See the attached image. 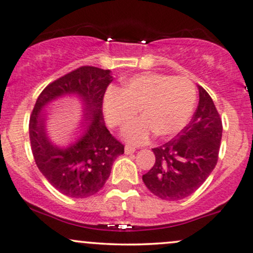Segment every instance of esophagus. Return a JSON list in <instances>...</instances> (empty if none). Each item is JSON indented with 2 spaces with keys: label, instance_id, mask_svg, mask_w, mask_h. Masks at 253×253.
Masks as SVG:
<instances>
[{
  "label": "esophagus",
  "instance_id": "esophagus-1",
  "mask_svg": "<svg viewBox=\"0 0 253 253\" xmlns=\"http://www.w3.org/2000/svg\"><path fill=\"white\" fill-rule=\"evenodd\" d=\"M134 152H135V148H134V147L132 146L125 147V153H126V154H133Z\"/></svg>",
  "mask_w": 253,
  "mask_h": 253
}]
</instances>
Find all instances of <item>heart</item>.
I'll return each instance as SVG.
<instances>
[{"label": "heart", "instance_id": "obj_1", "mask_svg": "<svg viewBox=\"0 0 253 253\" xmlns=\"http://www.w3.org/2000/svg\"><path fill=\"white\" fill-rule=\"evenodd\" d=\"M196 101L193 83L161 73H142L124 83L120 89L112 87L104 98V113L112 127H123L140 110L142 119L124 130L130 142L145 143L153 133L171 137L184 128Z\"/></svg>", "mask_w": 253, "mask_h": 253}]
</instances>
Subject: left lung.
Returning a JSON list of instances; mask_svg holds the SVG:
<instances>
[{"instance_id":"1","label":"left lung","mask_w":253,"mask_h":253,"mask_svg":"<svg viewBox=\"0 0 253 253\" xmlns=\"http://www.w3.org/2000/svg\"><path fill=\"white\" fill-rule=\"evenodd\" d=\"M200 100L190 123L175 139L153 148L155 164L142 175L155 196L177 201L190 196L209 177L218 160L222 119L211 97L198 86Z\"/></svg>"}]
</instances>
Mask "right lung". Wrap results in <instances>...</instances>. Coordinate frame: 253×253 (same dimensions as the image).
<instances>
[{"instance_id": "obj_1", "label": "right lung", "mask_w": 253, "mask_h": 253, "mask_svg": "<svg viewBox=\"0 0 253 253\" xmlns=\"http://www.w3.org/2000/svg\"><path fill=\"white\" fill-rule=\"evenodd\" d=\"M113 81L110 70L81 66L50 83L42 91L29 121L31 150L44 177L59 193L84 198L97 194L110 177L112 166L124 154V145L106 128L103 100L107 86ZM76 94L84 105L83 135L66 149L53 145L45 132L42 107L55 98Z\"/></svg>"}]
</instances>
